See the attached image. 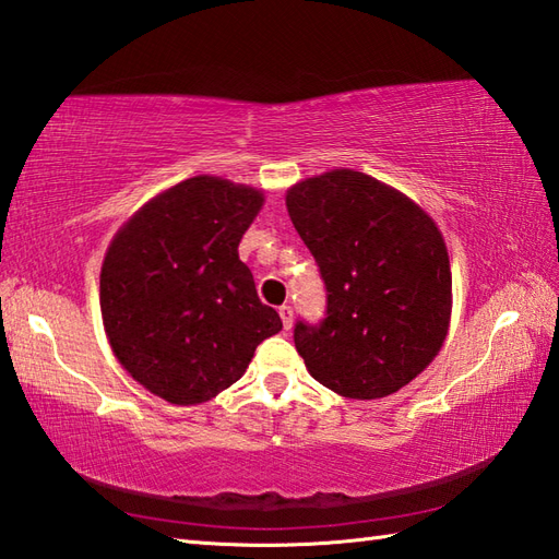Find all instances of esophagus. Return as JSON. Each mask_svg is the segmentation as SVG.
<instances>
[{
	"label": "esophagus",
	"mask_w": 559,
	"mask_h": 559,
	"mask_svg": "<svg viewBox=\"0 0 559 559\" xmlns=\"http://www.w3.org/2000/svg\"><path fill=\"white\" fill-rule=\"evenodd\" d=\"M280 318H282V325H284V330H289L292 328V322H294V308L292 306H280Z\"/></svg>",
	"instance_id": "34e87169"
}]
</instances>
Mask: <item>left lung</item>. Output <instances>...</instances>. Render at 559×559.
I'll return each mask as SVG.
<instances>
[{"mask_svg":"<svg viewBox=\"0 0 559 559\" xmlns=\"http://www.w3.org/2000/svg\"><path fill=\"white\" fill-rule=\"evenodd\" d=\"M287 210L328 292L325 318L296 320L306 368L352 400L404 388L448 337L452 272L436 222L352 169L292 186Z\"/></svg>","mask_w":559,"mask_h":559,"instance_id":"obj_1","label":"left lung"}]
</instances>
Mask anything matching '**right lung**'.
Returning a JSON list of instances; mask_svg holds the SVG:
<instances>
[{"mask_svg": "<svg viewBox=\"0 0 559 559\" xmlns=\"http://www.w3.org/2000/svg\"><path fill=\"white\" fill-rule=\"evenodd\" d=\"M260 205L255 189L193 177L143 205L109 243L100 308L111 352L171 404L213 400L282 330L237 251Z\"/></svg>", "mask_w": 559, "mask_h": 559, "instance_id": "right-lung-1", "label": "right lung"}]
</instances>
